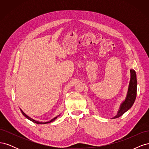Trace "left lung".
<instances>
[{"mask_svg":"<svg viewBox=\"0 0 149 149\" xmlns=\"http://www.w3.org/2000/svg\"><path fill=\"white\" fill-rule=\"evenodd\" d=\"M130 81L129 83V86L128 89V93L127 97H126L124 102L122 104L120 109L113 119L119 118L120 116L123 115L125 112L128 111L132 107L133 104L136 100L137 95V78L136 71L134 70H130Z\"/></svg>","mask_w":149,"mask_h":149,"instance_id":"1","label":"left lung"}]
</instances>
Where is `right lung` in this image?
I'll list each match as a JSON object with an SVG mask.
<instances>
[{"label":"right lung","mask_w":149,"mask_h":149,"mask_svg":"<svg viewBox=\"0 0 149 149\" xmlns=\"http://www.w3.org/2000/svg\"><path fill=\"white\" fill-rule=\"evenodd\" d=\"M22 111V114H23V115L25 116V117H26V118H27L28 119H29V120H30L31 121H32L33 123H36V124H47V123H52V122H53V121H54L55 120V119L57 118V117H56V118H55L54 119H52L51 120H49V121H48V122H45V123H42V122H38V121H36V120H33V119H31V118H30V117H29L28 116H26L24 112L22 111Z\"/></svg>","instance_id":"obj_1"}]
</instances>
